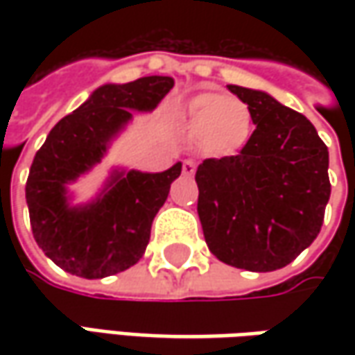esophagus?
Here are the masks:
<instances>
[{"mask_svg": "<svg viewBox=\"0 0 355 355\" xmlns=\"http://www.w3.org/2000/svg\"><path fill=\"white\" fill-rule=\"evenodd\" d=\"M182 173L187 175V178H191L196 173V162L193 159H185L184 166H182Z\"/></svg>", "mask_w": 355, "mask_h": 355, "instance_id": "esophagus-1", "label": "esophagus"}]
</instances>
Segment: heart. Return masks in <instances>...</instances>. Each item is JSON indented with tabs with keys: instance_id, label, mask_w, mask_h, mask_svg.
<instances>
[{
	"instance_id": "b5f03b06",
	"label": "heart",
	"mask_w": 355,
	"mask_h": 355,
	"mask_svg": "<svg viewBox=\"0 0 355 355\" xmlns=\"http://www.w3.org/2000/svg\"><path fill=\"white\" fill-rule=\"evenodd\" d=\"M187 134L203 154L213 157L233 156L251 136L252 116L249 106L217 92H203L185 104Z\"/></svg>"
}]
</instances>
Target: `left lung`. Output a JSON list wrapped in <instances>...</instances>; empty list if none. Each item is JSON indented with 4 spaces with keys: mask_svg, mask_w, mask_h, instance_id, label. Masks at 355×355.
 <instances>
[{
    "mask_svg": "<svg viewBox=\"0 0 355 355\" xmlns=\"http://www.w3.org/2000/svg\"><path fill=\"white\" fill-rule=\"evenodd\" d=\"M227 89L249 106L257 128L237 156L199 164V221L219 261L277 270L320 233L330 199L328 148L306 116L270 94Z\"/></svg>",
    "mask_w": 355,
    "mask_h": 355,
    "instance_id": "left-lung-1",
    "label": "left lung"
}]
</instances>
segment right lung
Returning a JSON list of instances; mask_svg holds the SVG:
<instances>
[{"label":"right lung","mask_w":355,"mask_h":355,"mask_svg":"<svg viewBox=\"0 0 355 355\" xmlns=\"http://www.w3.org/2000/svg\"><path fill=\"white\" fill-rule=\"evenodd\" d=\"M171 87V76L104 85L59 120L35 154L25 185L31 229L37 245L62 270L103 279L142 259L152 221L182 173L180 162L162 173L116 171L103 196L85 207H69L64 185L101 162L132 110H154Z\"/></svg>","instance_id":"obj_1"}]
</instances>
